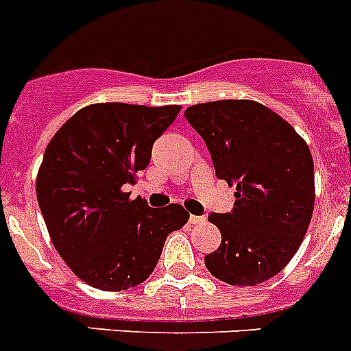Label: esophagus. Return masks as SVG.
I'll list each match as a JSON object with an SVG mask.
<instances>
[{"instance_id": "1", "label": "esophagus", "mask_w": 351, "mask_h": 351, "mask_svg": "<svg viewBox=\"0 0 351 351\" xmlns=\"http://www.w3.org/2000/svg\"><path fill=\"white\" fill-rule=\"evenodd\" d=\"M204 221V217H195V215H190V223H193V226H199V223H202Z\"/></svg>"}]
</instances>
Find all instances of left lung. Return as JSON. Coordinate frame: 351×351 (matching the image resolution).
Masks as SVG:
<instances>
[{
	"label": "left lung",
	"instance_id": "8db88e82",
	"mask_svg": "<svg viewBox=\"0 0 351 351\" xmlns=\"http://www.w3.org/2000/svg\"><path fill=\"white\" fill-rule=\"evenodd\" d=\"M204 138L217 178L236 184L234 209L211 213L221 243L204 257L213 277L256 286L275 277L302 245L314 211L309 145L280 115L248 99L186 108Z\"/></svg>",
	"mask_w": 351,
	"mask_h": 351
}]
</instances>
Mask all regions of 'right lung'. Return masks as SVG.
Instances as JSON below:
<instances>
[{
	"instance_id": "right-lung-1",
	"label": "right lung",
	"mask_w": 351,
	"mask_h": 351,
	"mask_svg": "<svg viewBox=\"0 0 351 351\" xmlns=\"http://www.w3.org/2000/svg\"><path fill=\"white\" fill-rule=\"evenodd\" d=\"M181 106L97 103L82 108L46 147L37 200L65 265L88 286L122 291L154 271L165 239L190 213L179 204L149 208L125 184L147 169L152 143Z\"/></svg>"
}]
</instances>
